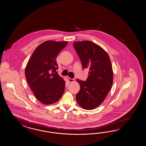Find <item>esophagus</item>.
<instances>
[{
    "label": "esophagus",
    "instance_id": "obj_1",
    "mask_svg": "<svg viewBox=\"0 0 146 146\" xmlns=\"http://www.w3.org/2000/svg\"><path fill=\"white\" fill-rule=\"evenodd\" d=\"M68 81L70 83H72V82H75V79L74 78H68Z\"/></svg>",
    "mask_w": 146,
    "mask_h": 146
}]
</instances>
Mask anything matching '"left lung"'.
Listing matches in <instances>:
<instances>
[{"instance_id":"1","label":"left lung","mask_w":146,"mask_h":146,"mask_svg":"<svg viewBox=\"0 0 146 146\" xmlns=\"http://www.w3.org/2000/svg\"><path fill=\"white\" fill-rule=\"evenodd\" d=\"M75 50L81 60L83 68H89L86 81L77 79L80 86L76 100L80 107L92 110L103 102L113 84V70L107 52L89 40L75 42Z\"/></svg>"}]
</instances>
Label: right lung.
I'll list each match as a JSON object with an SVG mask.
<instances>
[{"mask_svg": "<svg viewBox=\"0 0 146 146\" xmlns=\"http://www.w3.org/2000/svg\"><path fill=\"white\" fill-rule=\"evenodd\" d=\"M68 42L47 40L34 50L25 74L36 98L45 105L56 102L63 94L65 81L57 74V55Z\"/></svg>", "mask_w": 146, "mask_h": 146, "instance_id": "add662e5", "label": "right lung"}]
</instances>
